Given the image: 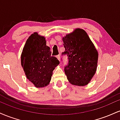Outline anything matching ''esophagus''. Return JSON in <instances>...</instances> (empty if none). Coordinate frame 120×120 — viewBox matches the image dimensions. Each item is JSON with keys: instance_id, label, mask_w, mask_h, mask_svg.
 <instances>
[{"instance_id": "obj_1", "label": "esophagus", "mask_w": 120, "mask_h": 120, "mask_svg": "<svg viewBox=\"0 0 120 120\" xmlns=\"http://www.w3.org/2000/svg\"><path fill=\"white\" fill-rule=\"evenodd\" d=\"M56 57H57V59H58L59 61H60V55H58L56 56Z\"/></svg>"}]
</instances>
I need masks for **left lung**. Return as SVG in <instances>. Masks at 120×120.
Segmentation results:
<instances>
[{"label": "left lung", "mask_w": 120, "mask_h": 120, "mask_svg": "<svg viewBox=\"0 0 120 120\" xmlns=\"http://www.w3.org/2000/svg\"><path fill=\"white\" fill-rule=\"evenodd\" d=\"M68 65L64 68L67 79L71 84L85 86L90 82L97 68L98 53L85 30L76 29L63 38Z\"/></svg>", "instance_id": "obj_1"}]
</instances>
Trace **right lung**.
<instances>
[{"label": "right lung", "mask_w": 120, "mask_h": 120, "mask_svg": "<svg viewBox=\"0 0 120 120\" xmlns=\"http://www.w3.org/2000/svg\"><path fill=\"white\" fill-rule=\"evenodd\" d=\"M21 63L27 79L36 87H43L49 85L53 71L60 62L51 56L50 48L46 46V38L34 33L26 42Z\"/></svg>", "instance_id": "1"}]
</instances>
